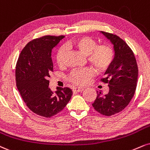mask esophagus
Masks as SVG:
<instances>
[{"instance_id": "1", "label": "esophagus", "mask_w": 150, "mask_h": 150, "mask_svg": "<svg viewBox=\"0 0 150 150\" xmlns=\"http://www.w3.org/2000/svg\"><path fill=\"white\" fill-rule=\"evenodd\" d=\"M84 91V88L82 87H75L73 88L74 92H80V91Z\"/></svg>"}]
</instances>
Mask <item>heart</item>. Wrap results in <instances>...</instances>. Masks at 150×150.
<instances>
[{"mask_svg":"<svg viewBox=\"0 0 150 150\" xmlns=\"http://www.w3.org/2000/svg\"><path fill=\"white\" fill-rule=\"evenodd\" d=\"M68 49H75L82 54L86 56L88 62L99 72H103L110 68L114 61L115 53L112 48L108 45H99L92 38L82 36L69 41L65 45ZM66 59V50L61 47L57 52L56 61L58 66H63ZM94 70L86 68L73 70L70 75V80L79 85H84L94 75Z\"/></svg>","mask_w":150,"mask_h":150,"instance_id":"obj_1","label":"heart"}]
</instances>
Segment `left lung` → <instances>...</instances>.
<instances>
[{"mask_svg": "<svg viewBox=\"0 0 150 150\" xmlns=\"http://www.w3.org/2000/svg\"><path fill=\"white\" fill-rule=\"evenodd\" d=\"M113 45L115 58L101 79L107 83L109 92L103 95L97 91V96L92 104L98 112L111 116L122 111L132 99L136 89L138 69L134 54L122 39L114 34L100 31Z\"/></svg>", "mask_w": 150, "mask_h": 150, "instance_id": "8db88e82", "label": "left lung"}]
</instances>
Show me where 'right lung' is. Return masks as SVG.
<instances>
[{
  "label": "right lung",
  "mask_w": 150,
  "mask_h": 150,
  "mask_svg": "<svg viewBox=\"0 0 150 150\" xmlns=\"http://www.w3.org/2000/svg\"><path fill=\"white\" fill-rule=\"evenodd\" d=\"M64 35H45L34 39L21 52L16 66V84L21 98L32 112L51 117L62 110L71 98L68 87L53 92L49 88L48 77L53 71L52 49Z\"/></svg>",
  "instance_id": "right-lung-1"
}]
</instances>
